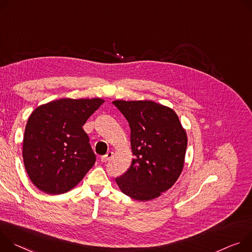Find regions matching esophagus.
I'll return each mask as SVG.
<instances>
[{"mask_svg": "<svg viewBox=\"0 0 252 252\" xmlns=\"http://www.w3.org/2000/svg\"><path fill=\"white\" fill-rule=\"evenodd\" d=\"M112 156H113V152L109 151V152H107L105 155H103V156L101 157V161H102V162H107L110 158H112Z\"/></svg>", "mask_w": 252, "mask_h": 252, "instance_id": "obj_1", "label": "esophagus"}]
</instances>
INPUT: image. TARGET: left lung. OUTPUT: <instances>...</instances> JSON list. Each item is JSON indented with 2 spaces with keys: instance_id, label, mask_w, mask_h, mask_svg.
<instances>
[{
  "instance_id": "obj_1",
  "label": "left lung",
  "mask_w": 252,
  "mask_h": 252,
  "mask_svg": "<svg viewBox=\"0 0 252 252\" xmlns=\"http://www.w3.org/2000/svg\"><path fill=\"white\" fill-rule=\"evenodd\" d=\"M127 119L134 155L129 169L116 178L120 190L138 201L159 197L180 176L187 135L175 112L153 101L116 100Z\"/></svg>"
}]
</instances>
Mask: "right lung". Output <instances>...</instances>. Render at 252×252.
Masks as SVG:
<instances>
[{"mask_svg": "<svg viewBox=\"0 0 252 252\" xmlns=\"http://www.w3.org/2000/svg\"><path fill=\"white\" fill-rule=\"evenodd\" d=\"M103 103L100 98H64L33 111L25 129L23 159L38 189L66 193L92 168L96 156L83 125Z\"/></svg>", "mask_w": 252, "mask_h": 252, "instance_id": "add662e5", "label": "right lung"}]
</instances>
